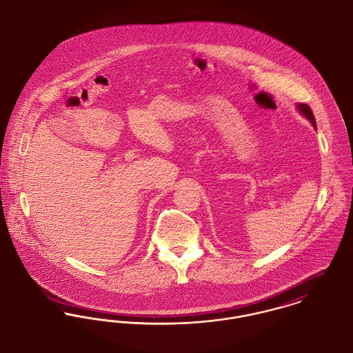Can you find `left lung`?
<instances>
[{
  "instance_id": "left-lung-1",
  "label": "left lung",
  "mask_w": 353,
  "mask_h": 353,
  "mask_svg": "<svg viewBox=\"0 0 353 353\" xmlns=\"http://www.w3.org/2000/svg\"><path fill=\"white\" fill-rule=\"evenodd\" d=\"M297 109H299V112H301L305 118H307V119L310 121V123L313 125V128H316V119H314L313 111L310 110V108H309L307 105H305V103H299V105H297Z\"/></svg>"
}]
</instances>
